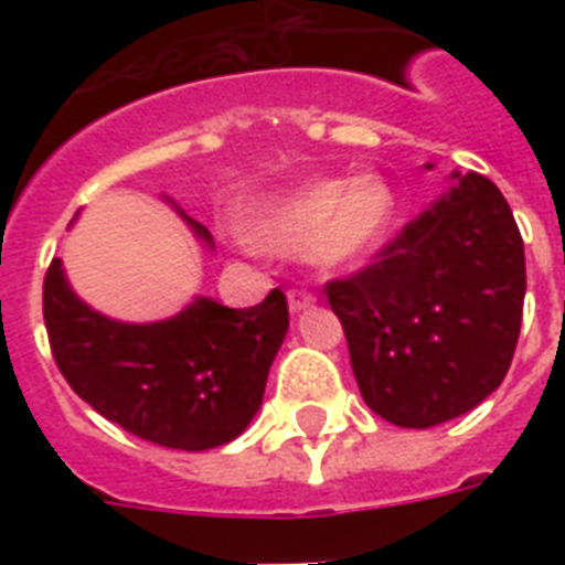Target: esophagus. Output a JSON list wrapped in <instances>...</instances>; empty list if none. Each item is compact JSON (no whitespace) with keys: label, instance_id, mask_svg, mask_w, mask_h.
I'll list each match as a JSON object with an SVG mask.
<instances>
[{"label":"esophagus","instance_id":"34e87169","mask_svg":"<svg viewBox=\"0 0 565 565\" xmlns=\"http://www.w3.org/2000/svg\"><path fill=\"white\" fill-rule=\"evenodd\" d=\"M317 301V296L308 290H301V287H292V290H287V305H290L292 313H301V310H308L310 305Z\"/></svg>","mask_w":565,"mask_h":565}]
</instances>
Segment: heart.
Masks as SVG:
<instances>
[{
    "mask_svg": "<svg viewBox=\"0 0 565 565\" xmlns=\"http://www.w3.org/2000/svg\"><path fill=\"white\" fill-rule=\"evenodd\" d=\"M395 220V193L377 172H363L349 181L322 179L278 195L252 216L255 237L269 248H308L319 266L361 264L370 257ZM243 246H255L239 231Z\"/></svg>",
    "mask_w": 565,
    "mask_h": 565,
    "instance_id": "heart-1",
    "label": "heart"
}]
</instances>
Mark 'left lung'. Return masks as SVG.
<instances>
[{
    "instance_id": "1",
    "label": "left lung",
    "mask_w": 565,
    "mask_h": 565,
    "mask_svg": "<svg viewBox=\"0 0 565 565\" xmlns=\"http://www.w3.org/2000/svg\"><path fill=\"white\" fill-rule=\"evenodd\" d=\"M404 225L361 273L326 284L363 402L398 428H434L499 390L525 305V243L478 172Z\"/></svg>"
}]
</instances>
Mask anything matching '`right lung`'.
<instances>
[{"label":"right lung","instance_id":"add662e5","mask_svg":"<svg viewBox=\"0 0 565 565\" xmlns=\"http://www.w3.org/2000/svg\"><path fill=\"white\" fill-rule=\"evenodd\" d=\"M184 220L213 246L207 228ZM43 319L57 370L93 411L181 451L225 446L248 428L290 328L278 287L255 308L195 299L161 322H117L70 290L57 257L43 281Z\"/></svg>","mask_w":565,"mask_h":565}]
</instances>
